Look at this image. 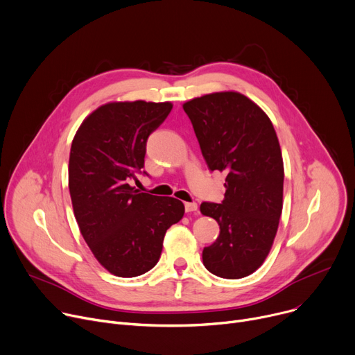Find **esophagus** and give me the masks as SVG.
Returning <instances> with one entry per match:
<instances>
[{
	"label": "esophagus",
	"instance_id": "34e87169",
	"mask_svg": "<svg viewBox=\"0 0 355 355\" xmlns=\"http://www.w3.org/2000/svg\"><path fill=\"white\" fill-rule=\"evenodd\" d=\"M184 209L187 213H192V211L198 210V205L195 202H187V203H184Z\"/></svg>",
	"mask_w": 355,
	"mask_h": 355
}]
</instances>
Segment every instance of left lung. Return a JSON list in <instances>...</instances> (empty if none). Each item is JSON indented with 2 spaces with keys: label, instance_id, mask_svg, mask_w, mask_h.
<instances>
[{
  "label": "left lung",
  "instance_id": "left-lung-1",
  "mask_svg": "<svg viewBox=\"0 0 355 355\" xmlns=\"http://www.w3.org/2000/svg\"><path fill=\"white\" fill-rule=\"evenodd\" d=\"M207 168L226 172L222 203L200 211L219 223V237L203 249L214 276L241 279L266 260L283 209L284 166L275 128L261 109L239 92H216L183 103Z\"/></svg>",
  "mask_w": 355,
  "mask_h": 355
}]
</instances>
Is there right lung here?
Wrapping results in <instances>:
<instances>
[{"instance_id":"1","label":"right lung","mask_w":355,"mask_h":355,"mask_svg":"<svg viewBox=\"0 0 355 355\" xmlns=\"http://www.w3.org/2000/svg\"><path fill=\"white\" fill-rule=\"evenodd\" d=\"M172 111L171 102H111L79 126L69 153L75 219L96 260L118 277H136L159 261L166 230L184 206L142 193L132 180L145 165L146 142Z\"/></svg>"}]
</instances>
